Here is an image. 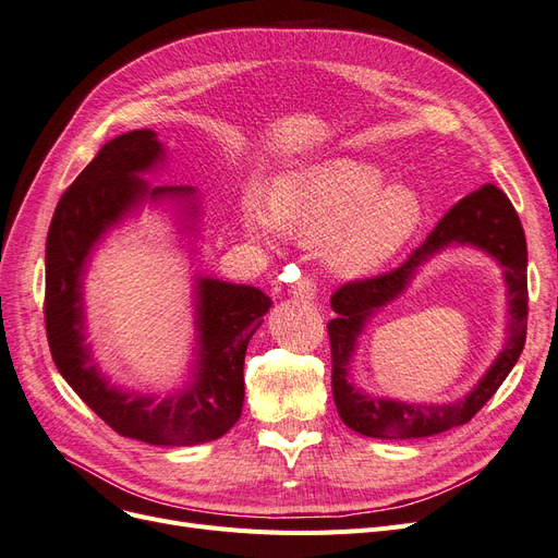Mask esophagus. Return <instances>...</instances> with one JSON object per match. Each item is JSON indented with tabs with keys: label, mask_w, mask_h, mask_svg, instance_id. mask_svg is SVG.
I'll list each match as a JSON object with an SVG mask.
<instances>
[{
	"label": "esophagus",
	"mask_w": 558,
	"mask_h": 558,
	"mask_svg": "<svg viewBox=\"0 0 558 558\" xmlns=\"http://www.w3.org/2000/svg\"><path fill=\"white\" fill-rule=\"evenodd\" d=\"M291 295L298 300H314L316 298V283L310 277H300L291 283Z\"/></svg>",
	"instance_id": "obj_1"
}]
</instances>
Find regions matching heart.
<instances>
[{"label":"heart","instance_id":"obj_1","mask_svg":"<svg viewBox=\"0 0 558 558\" xmlns=\"http://www.w3.org/2000/svg\"><path fill=\"white\" fill-rule=\"evenodd\" d=\"M375 165L337 158L283 174L275 195L248 185L242 221L248 234H281L324 244L328 265L347 277L369 275L410 242L421 223V199L408 185H387Z\"/></svg>","mask_w":558,"mask_h":558}]
</instances>
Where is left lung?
<instances>
[{
  "label": "left lung",
  "instance_id": "left-lung-1",
  "mask_svg": "<svg viewBox=\"0 0 558 558\" xmlns=\"http://www.w3.org/2000/svg\"><path fill=\"white\" fill-rule=\"evenodd\" d=\"M456 241L484 247L506 267L511 302L509 342L501 356L483 381L453 405H408L395 401L369 399L356 392L345 379L348 359L364 320L379 306L395 299L411 280L421 262L433 252ZM526 238L510 197L498 185L484 183L480 191L465 195L445 214L440 223L416 246L410 258L388 272L347 281L335 291L330 305L337 314L328 324L332 353V396L337 414L344 424L367 437L381 440H408V437H428L449 428L463 426L488 402L498 386L510 375L526 342L529 324V281H526Z\"/></svg>",
  "mask_w": 558,
  "mask_h": 558
}]
</instances>
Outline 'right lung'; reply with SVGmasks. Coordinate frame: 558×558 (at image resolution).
Here are the masks:
<instances>
[{"label": "right lung", "mask_w": 558, "mask_h": 558, "mask_svg": "<svg viewBox=\"0 0 558 558\" xmlns=\"http://www.w3.org/2000/svg\"><path fill=\"white\" fill-rule=\"evenodd\" d=\"M162 158L156 132L134 130L99 148L58 202L46 240V337L60 375L118 435L148 445L191 447L226 435L242 414L244 356L269 298L253 286L199 279L195 379L185 391L154 400L116 391L97 375L83 347L81 277L93 244L146 195H191L137 177Z\"/></svg>", "instance_id": "1"}]
</instances>
